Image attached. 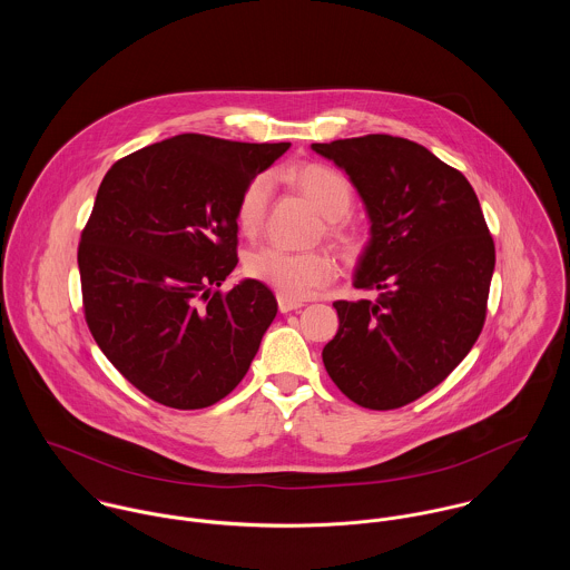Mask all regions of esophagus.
<instances>
[{
	"mask_svg": "<svg viewBox=\"0 0 570 570\" xmlns=\"http://www.w3.org/2000/svg\"><path fill=\"white\" fill-rule=\"evenodd\" d=\"M301 307H303L301 301H292V298H287V296H278V309H281L283 314L294 312V309H301Z\"/></svg>",
	"mask_w": 570,
	"mask_h": 570,
	"instance_id": "1",
	"label": "esophagus"
}]
</instances>
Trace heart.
Listing matches in <instances>:
<instances>
[{
    "instance_id": "1",
    "label": "heart",
    "mask_w": 570,
    "mask_h": 570,
    "mask_svg": "<svg viewBox=\"0 0 570 570\" xmlns=\"http://www.w3.org/2000/svg\"><path fill=\"white\" fill-rule=\"evenodd\" d=\"M289 179L307 195V199L326 219H342L353 204L351 181L326 164H303L289 170ZM272 181L267 175L254 177L242 193L237 204V226L245 235L258 233L269 199ZM331 235L346 242L340 228H331ZM245 272L276 289L287 298H305L312 289L323 287L335 274V265L325 252H289L278 245H263L247 254Z\"/></svg>"
}]
</instances>
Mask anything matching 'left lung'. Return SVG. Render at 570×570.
Instances as JSON below:
<instances>
[{"label": "left lung", "mask_w": 570, "mask_h": 570, "mask_svg": "<svg viewBox=\"0 0 570 570\" xmlns=\"http://www.w3.org/2000/svg\"><path fill=\"white\" fill-rule=\"evenodd\" d=\"M342 168L366 217L353 287L373 301L333 303L323 348L333 384L357 406L393 410L439 386L470 353L488 312L495 252L472 184L406 138L316 142Z\"/></svg>", "instance_id": "8db88e82"}]
</instances>
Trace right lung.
<instances>
[{"mask_svg": "<svg viewBox=\"0 0 570 570\" xmlns=\"http://www.w3.org/2000/svg\"><path fill=\"white\" fill-rule=\"evenodd\" d=\"M289 149L181 134L114 164L79 245L85 321L107 360L154 402L213 406L244 380L278 303L239 281L237 204Z\"/></svg>", "mask_w": 570, "mask_h": 570, "instance_id": "1", "label": "right lung"}]
</instances>
